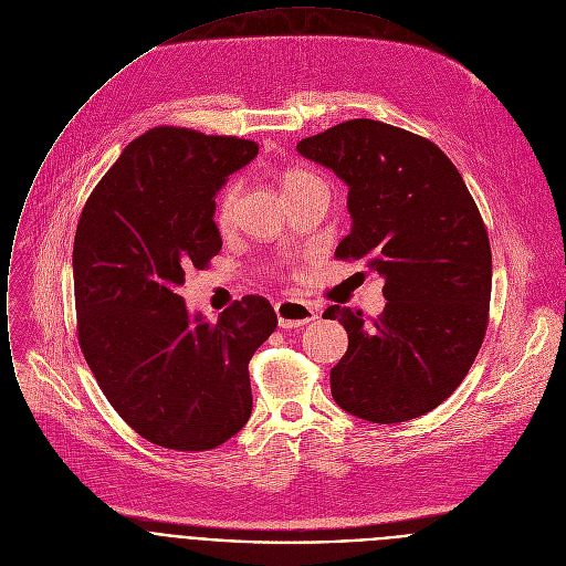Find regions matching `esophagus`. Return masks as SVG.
<instances>
[{
	"label": "esophagus",
	"mask_w": 566,
	"mask_h": 566,
	"mask_svg": "<svg viewBox=\"0 0 566 566\" xmlns=\"http://www.w3.org/2000/svg\"><path fill=\"white\" fill-rule=\"evenodd\" d=\"M274 310H276L281 327H298L318 316L310 303L298 301V298H283L274 305Z\"/></svg>",
	"instance_id": "obj_1"
}]
</instances>
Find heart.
<instances>
[{
    "mask_svg": "<svg viewBox=\"0 0 566 566\" xmlns=\"http://www.w3.org/2000/svg\"><path fill=\"white\" fill-rule=\"evenodd\" d=\"M318 180L316 176H312L310 171L305 169H290L285 171L283 176V189L285 193L296 189V187H303L307 182H314ZM239 205H241V182L239 180H232L224 185L216 198V209H213V218H216V224L218 228H230V224L234 222L237 213H239Z\"/></svg>",
    "mask_w": 566,
    "mask_h": 566,
    "instance_id": "heart-1",
    "label": "heart"
}]
</instances>
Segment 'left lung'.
I'll use <instances>...</instances> for the list:
<instances>
[{
  "label": "left lung",
  "mask_w": 566,
  "mask_h": 566,
  "mask_svg": "<svg viewBox=\"0 0 566 566\" xmlns=\"http://www.w3.org/2000/svg\"><path fill=\"white\" fill-rule=\"evenodd\" d=\"M296 149L350 187L353 230L334 256L386 279L379 316L323 312L348 332L329 370L332 397L375 423L421 417L464 381L489 327L493 259L482 213L458 167L412 132L357 118Z\"/></svg>",
  "instance_id": "1"
}]
</instances>
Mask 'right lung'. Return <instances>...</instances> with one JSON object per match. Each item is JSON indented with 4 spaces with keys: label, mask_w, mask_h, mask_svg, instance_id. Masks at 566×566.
Instances as JSON below:
<instances>
[{
    "label": "right lung",
    "mask_w": 566,
    "mask_h": 566,
    "mask_svg": "<svg viewBox=\"0 0 566 566\" xmlns=\"http://www.w3.org/2000/svg\"><path fill=\"white\" fill-rule=\"evenodd\" d=\"M259 145L154 127L95 185L77 220V342L104 397L140 437L209 450L252 415L250 359L276 329L268 298L248 294L218 321L187 314L178 285L222 241L213 196Z\"/></svg>",
    "instance_id": "add662e5"
}]
</instances>
